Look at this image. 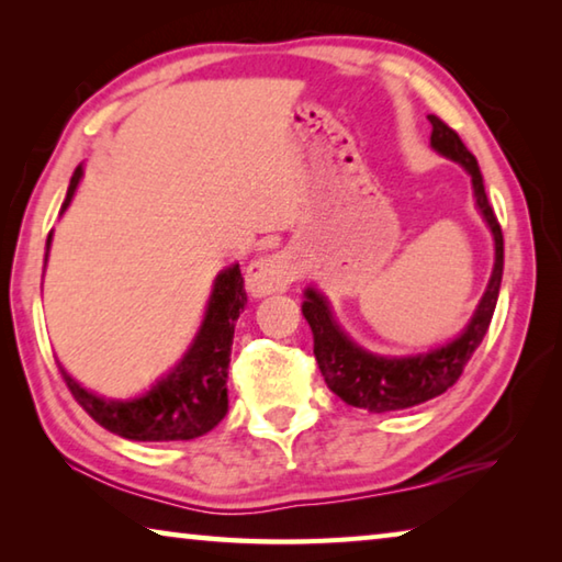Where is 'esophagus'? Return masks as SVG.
Masks as SVG:
<instances>
[{"instance_id": "1", "label": "esophagus", "mask_w": 562, "mask_h": 562, "mask_svg": "<svg viewBox=\"0 0 562 562\" xmlns=\"http://www.w3.org/2000/svg\"><path fill=\"white\" fill-rule=\"evenodd\" d=\"M292 280H294L292 262L280 252L265 255V258L250 262V268H247V274H245L247 290H250L255 297L288 290V284Z\"/></svg>"}]
</instances>
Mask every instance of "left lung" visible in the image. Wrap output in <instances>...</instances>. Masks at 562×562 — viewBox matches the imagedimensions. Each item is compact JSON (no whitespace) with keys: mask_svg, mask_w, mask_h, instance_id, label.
Listing matches in <instances>:
<instances>
[{"mask_svg":"<svg viewBox=\"0 0 562 562\" xmlns=\"http://www.w3.org/2000/svg\"><path fill=\"white\" fill-rule=\"evenodd\" d=\"M429 121L434 126L431 146L446 158L459 160L471 173L475 203H479L483 217L491 225L493 240H496V265H493L488 290L483 294L469 329L459 339L451 341V345L418 357H376L372 351L357 347L339 329L337 322L331 319L327 300L312 288L304 292L307 300L302 304V315L310 322L312 337H315V357L327 386L341 402L367 408V412L374 414L396 412V408L429 402V398L443 394L446 389H451L459 382L473 351L479 349L483 337H486L493 310H496L498 302L503 278V233L498 217L488 203L486 188H483L479 164H475L473 154L463 146L459 133L449 123L441 121L439 116H429Z\"/></svg>","mask_w":562,"mask_h":562,"instance_id":"obj_1","label":"left lung"}]
</instances>
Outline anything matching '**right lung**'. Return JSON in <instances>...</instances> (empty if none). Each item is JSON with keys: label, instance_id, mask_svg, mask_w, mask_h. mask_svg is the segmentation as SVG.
Wrapping results in <instances>:
<instances>
[{"label": "right lung", "instance_id": "right-lung-1", "mask_svg": "<svg viewBox=\"0 0 562 562\" xmlns=\"http://www.w3.org/2000/svg\"><path fill=\"white\" fill-rule=\"evenodd\" d=\"M81 166L74 170L61 213L79 186ZM52 243L46 240V247ZM240 265L217 274L207 302L205 322L186 359L158 382L146 396L133 402H103L81 389L64 372L66 386L79 406L103 429L131 441H188L207 434L223 422L227 412V364L235 335V319L247 304Z\"/></svg>", "mask_w": 562, "mask_h": 562}]
</instances>
